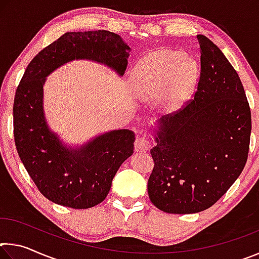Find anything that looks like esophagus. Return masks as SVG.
Wrapping results in <instances>:
<instances>
[{"instance_id":"34e87169","label":"esophagus","mask_w":259,"mask_h":259,"mask_svg":"<svg viewBox=\"0 0 259 259\" xmlns=\"http://www.w3.org/2000/svg\"><path fill=\"white\" fill-rule=\"evenodd\" d=\"M151 148V142L148 140L146 136H142V137H138L135 140V151L145 153Z\"/></svg>"}]
</instances>
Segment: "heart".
<instances>
[{"label":"heart","mask_w":259,"mask_h":259,"mask_svg":"<svg viewBox=\"0 0 259 259\" xmlns=\"http://www.w3.org/2000/svg\"><path fill=\"white\" fill-rule=\"evenodd\" d=\"M198 73L194 59L178 51L159 50L146 55L130 69L129 85L145 102L161 97L160 108L171 113L191 98Z\"/></svg>","instance_id":"1"}]
</instances>
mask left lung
I'll return each mask as SVG.
<instances>
[{
  "label": "left lung",
  "instance_id": "8db88e82",
  "mask_svg": "<svg viewBox=\"0 0 259 259\" xmlns=\"http://www.w3.org/2000/svg\"><path fill=\"white\" fill-rule=\"evenodd\" d=\"M201 52L198 91L191 104L157 121L151 202L168 213H195L233 185L248 159L251 113L240 77L221 49L196 35Z\"/></svg>",
  "mask_w": 259,
  "mask_h": 259
}]
</instances>
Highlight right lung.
Masks as SVG:
<instances>
[{"mask_svg": "<svg viewBox=\"0 0 259 259\" xmlns=\"http://www.w3.org/2000/svg\"><path fill=\"white\" fill-rule=\"evenodd\" d=\"M130 50L120 35L108 30L68 32L38 52L26 68L15 96V143L38 191L54 203L88 209L103 202L117 170L133 155L135 133L112 130L80 146H68L46 119L47 76L73 60L103 64L122 76Z\"/></svg>", "mask_w": 259, "mask_h": 259, "instance_id": "right-lung-1", "label": "right lung"}]
</instances>
